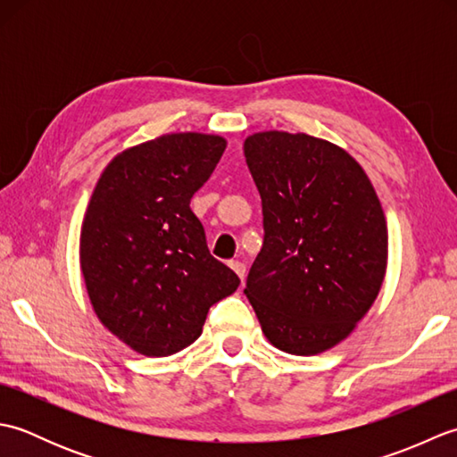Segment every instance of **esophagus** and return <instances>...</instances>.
I'll return each instance as SVG.
<instances>
[{
  "label": "esophagus",
  "mask_w": 457,
  "mask_h": 457,
  "mask_svg": "<svg viewBox=\"0 0 457 457\" xmlns=\"http://www.w3.org/2000/svg\"><path fill=\"white\" fill-rule=\"evenodd\" d=\"M229 267L236 270V275L244 280L245 278V265L241 263V261H229Z\"/></svg>",
  "instance_id": "34e87169"
}]
</instances>
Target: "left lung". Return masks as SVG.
<instances>
[{
    "mask_svg": "<svg viewBox=\"0 0 457 457\" xmlns=\"http://www.w3.org/2000/svg\"><path fill=\"white\" fill-rule=\"evenodd\" d=\"M244 153L265 228L244 293L280 352H328L353 332L385 280L381 202L361 164L326 139L261 131Z\"/></svg>",
    "mask_w": 457,
    "mask_h": 457,
    "instance_id": "left-lung-1",
    "label": "left lung"
}]
</instances>
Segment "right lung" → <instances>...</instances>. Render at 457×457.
<instances>
[{
  "label": "right lung",
  "instance_id": "add662e5",
  "mask_svg": "<svg viewBox=\"0 0 457 457\" xmlns=\"http://www.w3.org/2000/svg\"><path fill=\"white\" fill-rule=\"evenodd\" d=\"M226 145L210 133L161 135L115 154L92 192L80 229L86 290L100 322L141 355L196 342L210 306L239 287L190 210Z\"/></svg>",
  "mask_w": 457,
  "mask_h": 457
}]
</instances>
